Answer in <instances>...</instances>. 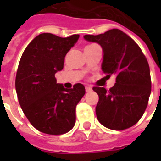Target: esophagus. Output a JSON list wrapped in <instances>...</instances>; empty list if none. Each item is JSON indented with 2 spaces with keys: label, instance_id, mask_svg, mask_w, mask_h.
I'll use <instances>...</instances> for the list:
<instances>
[{
  "label": "esophagus",
  "instance_id": "esophagus-1",
  "mask_svg": "<svg viewBox=\"0 0 161 161\" xmlns=\"http://www.w3.org/2000/svg\"><path fill=\"white\" fill-rule=\"evenodd\" d=\"M85 90H86V92H87V93H88V92L92 91V88H91L90 86H86Z\"/></svg>",
  "mask_w": 161,
  "mask_h": 161
}]
</instances>
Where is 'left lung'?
<instances>
[{"mask_svg":"<svg viewBox=\"0 0 161 161\" xmlns=\"http://www.w3.org/2000/svg\"><path fill=\"white\" fill-rule=\"evenodd\" d=\"M86 41L97 42L103 49L102 71L116 76L109 90L93 87L98 93V120L104 127L123 130L132 127L142 117L151 92L147 59L138 44L124 31L111 29L99 35H85Z\"/></svg>","mask_w":161,"mask_h":161,"instance_id":"1","label":"left lung"}]
</instances>
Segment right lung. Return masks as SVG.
Masks as SVG:
<instances>
[{
    "mask_svg": "<svg viewBox=\"0 0 161 161\" xmlns=\"http://www.w3.org/2000/svg\"><path fill=\"white\" fill-rule=\"evenodd\" d=\"M79 35L60 37L36 36L21 56L16 76V91L21 109L31 125L47 135H63L75 125L76 106L85 94L83 84L65 88L55 73L63 68L68 52Z\"/></svg>",
    "mask_w": 161,
    "mask_h": 161,
    "instance_id": "right-lung-1",
    "label": "right lung"
}]
</instances>
